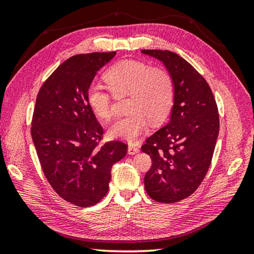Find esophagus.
<instances>
[{"label":"esophagus","mask_w":254,"mask_h":254,"mask_svg":"<svg viewBox=\"0 0 254 254\" xmlns=\"http://www.w3.org/2000/svg\"><path fill=\"white\" fill-rule=\"evenodd\" d=\"M138 152H139V149H138V147L135 146V145H128V146H127L128 155H135Z\"/></svg>","instance_id":"34e87169"}]
</instances>
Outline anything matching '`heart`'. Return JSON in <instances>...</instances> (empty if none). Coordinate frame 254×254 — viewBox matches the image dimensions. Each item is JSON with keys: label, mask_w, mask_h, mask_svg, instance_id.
Returning <instances> with one entry per match:
<instances>
[{"label": "heart", "mask_w": 254, "mask_h": 254, "mask_svg": "<svg viewBox=\"0 0 254 254\" xmlns=\"http://www.w3.org/2000/svg\"><path fill=\"white\" fill-rule=\"evenodd\" d=\"M105 80L118 98L128 96L130 115L119 119L109 127L108 134L112 138L135 142L146 131L148 121L153 124L163 122L174 105V79L165 68L152 67L141 61L124 60L108 69ZM87 102L97 118L101 121L110 120L112 96L106 87L90 85Z\"/></svg>", "instance_id": "obj_1"}]
</instances>
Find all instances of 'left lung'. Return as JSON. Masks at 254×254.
<instances>
[{
  "mask_svg": "<svg viewBox=\"0 0 254 254\" xmlns=\"http://www.w3.org/2000/svg\"><path fill=\"white\" fill-rule=\"evenodd\" d=\"M142 53L163 63L175 86L168 123L142 146L153 161L145 190L155 201L175 203L190 196L206 175L218 137V109L206 80L185 59L168 50Z\"/></svg>",
  "mask_w": 254,
  "mask_h": 254,
  "instance_id": "obj_1",
  "label": "left lung"
}]
</instances>
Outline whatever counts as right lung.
Returning <instances> with one entry per match:
<instances>
[{"label": "right lung", "instance_id": "add662e5", "mask_svg": "<svg viewBox=\"0 0 254 254\" xmlns=\"http://www.w3.org/2000/svg\"><path fill=\"white\" fill-rule=\"evenodd\" d=\"M115 56L67 59L37 96L31 136L41 168L53 190L77 206H91L106 195L112 166L127 155V146L118 141L98 147L104 130L87 102L97 72Z\"/></svg>", "mask_w": 254, "mask_h": 254}]
</instances>
